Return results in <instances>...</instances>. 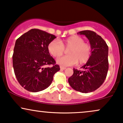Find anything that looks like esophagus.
Masks as SVG:
<instances>
[{
    "label": "esophagus",
    "instance_id": "1",
    "mask_svg": "<svg viewBox=\"0 0 123 123\" xmlns=\"http://www.w3.org/2000/svg\"><path fill=\"white\" fill-rule=\"evenodd\" d=\"M60 69H61V70H65V69L66 68L65 67H63V66H60Z\"/></svg>",
    "mask_w": 123,
    "mask_h": 123
}]
</instances>
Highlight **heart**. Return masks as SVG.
I'll return each mask as SVG.
<instances>
[{
	"label": "heart",
	"instance_id": "heart-1",
	"mask_svg": "<svg viewBox=\"0 0 123 123\" xmlns=\"http://www.w3.org/2000/svg\"><path fill=\"white\" fill-rule=\"evenodd\" d=\"M64 48L68 49V55L57 58L56 62L62 66H73L77 63L82 64L86 63L91 56L92 48L90 44L84 42L82 38L73 35L63 41L54 39L49 43L48 49L50 54L55 57L62 56Z\"/></svg>",
	"mask_w": 123,
	"mask_h": 123
}]
</instances>
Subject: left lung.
I'll return each mask as SVG.
<instances>
[{"instance_id": "1", "label": "left lung", "mask_w": 123, "mask_h": 123, "mask_svg": "<svg viewBox=\"0 0 123 123\" xmlns=\"http://www.w3.org/2000/svg\"><path fill=\"white\" fill-rule=\"evenodd\" d=\"M77 34L85 35L89 40L91 56L82 67L84 71L73 68L74 73L68 81L74 90L88 93L100 87L106 79L109 69V48L103 38L95 32L85 30Z\"/></svg>"}]
</instances>
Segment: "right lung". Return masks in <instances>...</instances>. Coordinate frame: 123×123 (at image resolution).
Wrapping results in <instances>:
<instances>
[{
    "instance_id": "obj_1",
    "label": "right lung",
    "mask_w": 123,
    "mask_h": 123,
    "mask_svg": "<svg viewBox=\"0 0 123 123\" xmlns=\"http://www.w3.org/2000/svg\"><path fill=\"white\" fill-rule=\"evenodd\" d=\"M56 36L39 29H31L16 40L13 55L14 71L18 82L26 90L41 91L52 84L60 70L48 49ZM52 64V68H46Z\"/></svg>"
}]
</instances>
